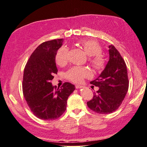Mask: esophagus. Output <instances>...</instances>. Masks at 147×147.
<instances>
[{"mask_svg":"<svg viewBox=\"0 0 147 147\" xmlns=\"http://www.w3.org/2000/svg\"><path fill=\"white\" fill-rule=\"evenodd\" d=\"M82 87V86L81 85H79V84H75V88H80Z\"/></svg>","mask_w":147,"mask_h":147,"instance_id":"34e87169","label":"esophagus"}]
</instances>
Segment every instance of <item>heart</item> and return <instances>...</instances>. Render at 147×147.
<instances>
[{"mask_svg":"<svg viewBox=\"0 0 147 147\" xmlns=\"http://www.w3.org/2000/svg\"><path fill=\"white\" fill-rule=\"evenodd\" d=\"M78 46L89 57V63L96 72H102L106 67V59L101 53L102 47L96 40L91 39H82L78 42ZM69 49L62 46L56 54L55 61L58 65L64 66L68 62ZM91 72L86 67H73L68 70L65 74L68 80L74 82H81L84 78L91 76Z\"/></svg>","mask_w":147,"mask_h":147,"instance_id":"b5f03b06","label":"heart"}]
</instances>
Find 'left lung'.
<instances>
[{
	"label": "left lung",
	"instance_id": "1",
	"mask_svg": "<svg viewBox=\"0 0 147 147\" xmlns=\"http://www.w3.org/2000/svg\"><path fill=\"white\" fill-rule=\"evenodd\" d=\"M109 61L96 79L90 82L99 89L87 102L90 110L99 114H109L117 111L129 89L127 66L121 54L113 45L109 46Z\"/></svg>",
	"mask_w": 147,
	"mask_h": 147
}]
</instances>
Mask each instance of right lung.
Returning a JSON list of instances; mask_svg holds the SVG:
<instances>
[{
    "mask_svg": "<svg viewBox=\"0 0 147 147\" xmlns=\"http://www.w3.org/2000/svg\"><path fill=\"white\" fill-rule=\"evenodd\" d=\"M63 39H55L40 44L26 64L22 80V92L31 112L38 119L53 121L67 109V100L75 87L65 82L61 88L53 86L51 80L57 74L55 57Z\"/></svg>",
    "mask_w": 147,
    "mask_h": 147,
    "instance_id": "right-lung-1",
    "label": "right lung"
}]
</instances>
